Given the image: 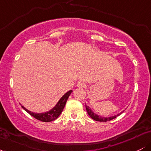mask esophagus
Returning a JSON list of instances; mask_svg holds the SVG:
<instances>
[{"label":"esophagus","mask_w":151,"mask_h":151,"mask_svg":"<svg viewBox=\"0 0 151 151\" xmlns=\"http://www.w3.org/2000/svg\"><path fill=\"white\" fill-rule=\"evenodd\" d=\"M77 86L79 88H83V87H84V86H86V84H85V83L83 82V81H78V82L77 83Z\"/></svg>","instance_id":"esophagus-1"}]
</instances>
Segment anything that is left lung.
Segmentation results:
<instances>
[{
  "mask_svg": "<svg viewBox=\"0 0 151 151\" xmlns=\"http://www.w3.org/2000/svg\"><path fill=\"white\" fill-rule=\"evenodd\" d=\"M85 106H86V111H87V114H89V116L91 117L92 119H93V120H95L96 121H101V122H106V121L112 120V119H115V118L119 116L120 115L121 113H122V112H121V113H120V114H118L117 115H115V116H111L109 118L101 117V116H100L97 115V114L93 113V111H92V110H91V109L89 108V106H88L87 105H85Z\"/></svg>",
  "mask_w": 151,
  "mask_h": 151,
  "instance_id": "8db88e82",
  "label": "left lung"
}]
</instances>
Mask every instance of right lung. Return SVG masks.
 Here are the masks:
<instances>
[{"label": "right lung", "instance_id": "add662e5", "mask_svg": "<svg viewBox=\"0 0 151 151\" xmlns=\"http://www.w3.org/2000/svg\"><path fill=\"white\" fill-rule=\"evenodd\" d=\"M72 92V90L67 91L65 94H64L62 96V98L59 100L55 107H53L51 110H50L49 111L45 112V113H33V112L30 111L26 109L23 106H21L22 108L24 110L26 111L30 115L35 118L37 120H40L43 122H50V121H52L55 120L56 119H58L59 116L60 115V114L62 113V111H63L64 108H65V106L66 104V102H67V99H68L69 96L71 94V93Z\"/></svg>", "mask_w": 151, "mask_h": 151}]
</instances>
